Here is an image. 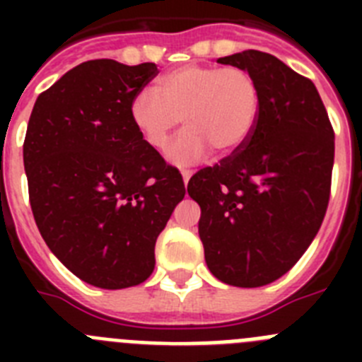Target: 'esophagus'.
<instances>
[{"mask_svg":"<svg viewBox=\"0 0 362 362\" xmlns=\"http://www.w3.org/2000/svg\"><path fill=\"white\" fill-rule=\"evenodd\" d=\"M192 174H194V172H192V170H181V175H183V183H185V187H187L188 181H190Z\"/></svg>","mask_w":362,"mask_h":362,"instance_id":"1","label":"esophagus"}]
</instances>
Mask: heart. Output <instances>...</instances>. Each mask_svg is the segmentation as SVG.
<instances>
[{"label":"heart","instance_id":"b5f03b06","mask_svg":"<svg viewBox=\"0 0 362 362\" xmlns=\"http://www.w3.org/2000/svg\"><path fill=\"white\" fill-rule=\"evenodd\" d=\"M261 112L257 79L241 66L187 65L163 74L156 92L141 90L130 119L150 148L163 150L181 121L185 132L166 158L177 166L197 163L214 150L226 158L246 145Z\"/></svg>","mask_w":362,"mask_h":362}]
</instances>
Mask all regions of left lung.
I'll return each mask as SVG.
<instances>
[{
    "mask_svg": "<svg viewBox=\"0 0 362 362\" xmlns=\"http://www.w3.org/2000/svg\"><path fill=\"white\" fill-rule=\"evenodd\" d=\"M257 79L261 112L246 145L188 181L201 206L206 267L257 288L284 276L317 235L330 199L334 129L317 88L259 50L219 57Z\"/></svg>",
    "mask_w": 362,
    "mask_h": 362,
    "instance_id": "obj_1",
    "label": "left lung"
}]
</instances>
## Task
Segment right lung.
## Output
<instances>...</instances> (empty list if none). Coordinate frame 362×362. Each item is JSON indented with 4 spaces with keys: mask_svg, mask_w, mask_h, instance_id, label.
<instances>
[{
    "mask_svg": "<svg viewBox=\"0 0 362 362\" xmlns=\"http://www.w3.org/2000/svg\"><path fill=\"white\" fill-rule=\"evenodd\" d=\"M158 74L92 59L41 92L23 143L41 238L74 276L98 288L136 286L156 267V239L185 197L177 168L150 148L130 105Z\"/></svg>",
    "mask_w": 362,
    "mask_h": 362,
    "instance_id": "1",
    "label": "right lung"
}]
</instances>
